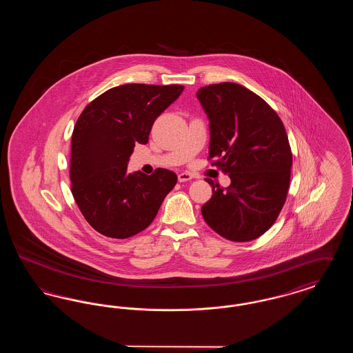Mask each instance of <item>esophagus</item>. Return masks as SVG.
<instances>
[{
  "mask_svg": "<svg viewBox=\"0 0 353 353\" xmlns=\"http://www.w3.org/2000/svg\"><path fill=\"white\" fill-rule=\"evenodd\" d=\"M177 179H179L180 183H185V181H190L192 179H194V176L192 173H189V172H183V173H180L177 176Z\"/></svg>",
  "mask_w": 353,
  "mask_h": 353,
  "instance_id": "34e87169",
  "label": "esophagus"
}]
</instances>
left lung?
Listing matches in <instances>:
<instances>
[{
  "label": "left lung",
  "instance_id": "left-lung-1",
  "mask_svg": "<svg viewBox=\"0 0 353 353\" xmlns=\"http://www.w3.org/2000/svg\"><path fill=\"white\" fill-rule=\"evenodd\" d=\"M197 98L210 120L208 160L232 180L223 188L206 179L213 196L202 205V217L229 241L256 239L274 225L288 193L292 152L285 125L241 84H209Z\"/></svg>",
  "mask_w": 353,
  "mask_h": 353
}]
</instances>
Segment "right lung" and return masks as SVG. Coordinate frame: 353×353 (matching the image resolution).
Returning a JSON list of instances; mask_svg holds the SVG:
<instances>
[{
    "mask_svg": "<svg viewBox=\"0 0 353 353\" xmlns=\"http://www.w3.org/2000/svg\"><path fill=\"white\" fill-rule=\"evenodd\" d=\"M184 85L128 83L112 87L84 107L71 134V193L101 234L124 239L147 229L177 176L157 168L127 172L134 144H147L152 125Z\"/></svg>",
    "mask_w": 353,
    "mask_h": 353,
    "instance_id": "add662e5",
    "label": "right lung"
}]
</instances>
